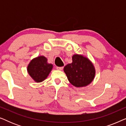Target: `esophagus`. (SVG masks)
Returning <instances> with one entry per match:
<instances>
[{
    "instance_id": "obj_1",
    "label": "esophagus",
    "mask_w": 126,
    "mask_h": 126,
    "mask_svg": "<svg viewBox=\"0 0 126 126\" xmlns=\"http://www.w3.org/2000/svg\"><path fill=\"white\" fill-rule=\"evenodd\" d=\"M56 68H57V69H58V70H63V66H61V67H59V66H57V67H56Z\"/></svg>"
}]
</instances>
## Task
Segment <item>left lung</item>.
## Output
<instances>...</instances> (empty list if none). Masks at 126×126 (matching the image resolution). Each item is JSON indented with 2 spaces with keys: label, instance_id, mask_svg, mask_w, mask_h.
Wrapping results in <instances>:
<instances>
[{
  "label": "left lung",
  "instance_id": "8db88e82",
  "mask_svg": "<svg viewBox=\"0 0 126 126\" xmlns=\"http://www.w3.org/2000/svg\"><path fill=\"white\" fill-rule=\"evenodd\" d=\"M72 61L64 67L69 81L76 87H85L90 84L95 75L92 63L88 58L78 54L72 57Z\"/></svg>",
  "mask_w": 126,
  "mask_h": 126
}]
</instances>
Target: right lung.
I'll list each match as a JSON object with an SVG mask.
<instances>
[{
    "label": "right lung",
    "instance_id": "add662e5",
    "mask_svg": "<svg viewBox=\"0 0 126 126\" xmlns=\"http://www.w3.org/2000/svg\"><path fill=\"white\" fill-rule=\"evenodd\" d=\"M52 68V65L47 63L46 58L40 56L31 61L27 66V71L36 82H41L47 78Z\"/></svg>",
    "mask_w": 126,
    "mask_h": 126
}]
</instances>
